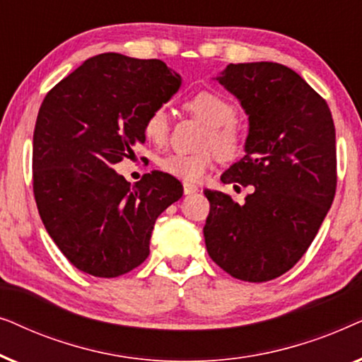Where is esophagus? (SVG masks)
<instances>
[{
	"label": "esophagus",
	"instance_id": "esophagus-1",
	"mask_svg": "<svg viewBox=\"0 0 362 362\" xmlns=\"http://www.w3.org/2000/svg\"><path fill=\"white\" fill-rule=\"evenodd\" d=\"M182 189H185V194H194V192H197V186L196 185H191V182H185L182 185Z\"/></svg>",
	"mask_w": 362,
	"mask_h": 362
}]
</instances>
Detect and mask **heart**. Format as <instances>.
<instances>
[{"mask_svg":"<svg viewBox=\"0 0 362 362\" xmlns=\"http://www.w3.org/2000/svg\"><path fill=\"white\" fill-rule=\"evenodd\" d=\"M185 108L191 115L207 125L202 138V146L212 148L221 160H230L240 150L242 132L235 123V105L217 92H199L187 98ZM143 135L153 145H165L170 136V117L163 107L148 113L143 123ZM214 161V153L204 150L199 153H170L158 161V166L177 180L196 182L206 176Z\"/></svg>","mask_w":362,"mask_h":362,"instance_id":"heart-1","label":"heart"}]
</instances>
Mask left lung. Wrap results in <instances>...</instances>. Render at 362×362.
I'll return each mask as SVG.
<instances>
[{"label": "left lung", "instance_id": "left-lung-1", "mask_svg": "<svg viewBox=\"0 0 362 362\" xmlns=\"http://www.w3.org/2000/svg\"><path fill=\"white\" fill-rule=\"evenodd\" d=\"M249 117L244 151L221 181L254 186L237 204L206 189L207 254L239 280L288 272L318 234L336 191V132L329 107L295 71L276 62L229 64L214 77Z\"/></svg>", "mask_w": 362, "mask_h": 362}]
</instances>
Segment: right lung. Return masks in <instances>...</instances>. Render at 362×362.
Masks as SVG:
<instances>
[{"label":"right lung","mask_w":362,"mask_h":362,"mask_svg":"<svg viewBox=\"0 0 362 362\" xmlns=\"http://www.w3.org/2000/svg\"><path fill=\"white\" fill-rule=\"evenodd\" d=\"M181 87L158 59L105 52L87 59L44 98L33 136V187L54 244L100 279L146 260L158 216L182 196L181 182L151 171L132 186L113 170L145 143L143 123Z\"/></svg>","instance_id":"add662e5"}]
</instances>
